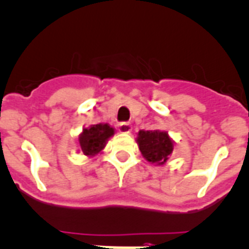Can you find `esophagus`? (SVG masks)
Masks as SVG:
<instances>
[{"mask_svg":"<svg viewBox=\"0 0 249 249\" xmlns=\"http://www.w3.org/2000/svg\"><path fill=\"white\" fill-rule=\"evenodd\" d=\"M118 127H119V131L123 134H129L130 131H131V125L129 124V123H120L119 125H118Z\"/></svg>","mask_w":249,"mask_h":249,"instance_id":"34e87169","label":"esophagus"}]
</instances>
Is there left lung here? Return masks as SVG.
I'll list each match as a JSON object with an SVG mask.
<instances>
[{"label": "left lung", "instance_id": "1", "mask_svg": "<svg viewBox=\"0 0 249 249\" xmlns=\"http://www.w3.org/2000/svg\"><path fill=\"white\" fill-rule=\"evenodd\" d=\"M136 141L142 156L156 165L166 162L174 150V142L169 134L160 130H140Z\"/></svg>", "mask_w": 249, "mask_h": 249}]
</instances>
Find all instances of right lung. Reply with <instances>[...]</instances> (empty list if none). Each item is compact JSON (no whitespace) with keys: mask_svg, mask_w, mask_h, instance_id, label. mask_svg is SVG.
<instances>
[{"mask_svg":"<svg viewBox=\"0 0 249 249\" xmlns=\"http://www.w3.org/2000/svg\"><path fill=\"white\" fill-rule=\"evenodd\" d=\"M114 135V129L108 124L91 125L83 129L79 135V145L82 152L87 156H94L104 149L107 141Z\"/></svg>","mask_w":249,"mask_h":249,"instance_id":"right-lung-1","label":"right lung"}]
</instances>
